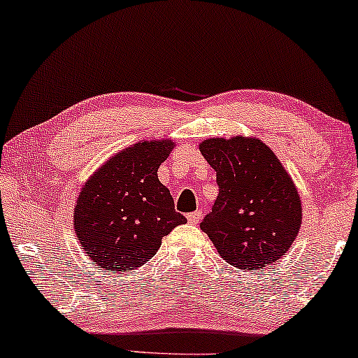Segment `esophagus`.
Here are the masks:
<instances>
[{
  "mask_svg": "<svg viewBox=\"0 0 358 358\" xmlns=\"http://www.w3.org/2000/svg\"><path fill=\"white\" fill-rule=\"evenodd\" d=\"M187 219H189L190 224H198L201 221V213L200 211H195V213H190L189 216H187Z\"/></svg>",
  "mask_w": 358,
  "mask_h": 358,
  "instance_id": "34e87169",
  "label": "esophagus"
}]
</instances>
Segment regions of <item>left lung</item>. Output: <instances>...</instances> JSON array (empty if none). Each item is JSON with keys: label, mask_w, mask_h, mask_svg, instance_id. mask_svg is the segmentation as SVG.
Returning <instances> with one entry per match:
<instances>
[{"label": "left lung", "mask_w": 358, "mask_h": 358, "mask_svg": "<svg viewBox=\"0 0 358 358\" xmlns=\"http://www.w3.org/2000/svg\"><path fill=\"white\" fill-rule=\"evenodd\" d=\"M200 152L216 171L219 195L200 227L234 267H266L299 234L302 205L287 169L257 137H210Z\"/></svg>", "instance_id": "1"}]
</instances>
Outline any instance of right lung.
<instances>
[{
    "label": "right lung",
    "instance_id": "obj_1",
    "mask_svg": "<svg viewBox=\"0 0 358 358\" xmlns=\"http://www.w3.org/2000/svg\"><path fill=\"white\" fill-rule=\"evenodd\" d=\"M174 145L171 139L136 142L110 157L81 187L73 227L99 268L134 271L157 255L164 235L187 222L158 179Z\"/></svg>",
    "mask_w": 358,
    "mask_h": 358
}]
</instances>
